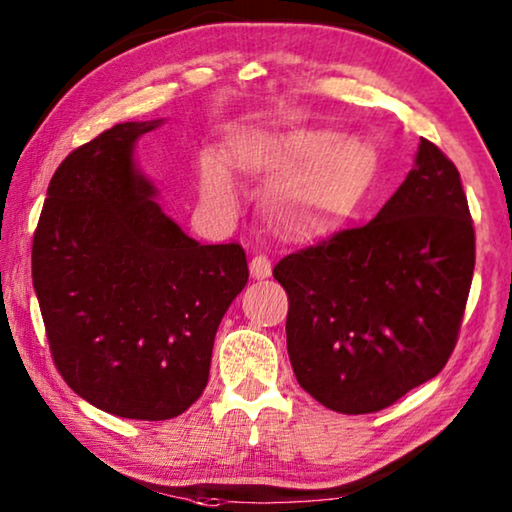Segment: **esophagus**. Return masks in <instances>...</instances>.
I'll return each mask as SVG.
<instances>
[{
  "label": "esophagus",
  "mask_w": 512,
  "mask_h": 512,
  "mask_svg": "<svg viewBox=\"0 0 512 512\" xmlns=\"http://www.w3.org/2000/svg\"><path fill=\"white\" fill-rule=\"evenodd\" d=\"M250 273L253 278H269L271 276V259L266 253H255V257L250 259Z\"/></svg>",
  "instance_id": "obj_1"
}]
</instances>
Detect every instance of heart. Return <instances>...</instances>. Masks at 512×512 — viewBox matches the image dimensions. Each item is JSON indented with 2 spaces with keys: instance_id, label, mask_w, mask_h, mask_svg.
Returning a JSON list of instances; mask_svg holds the SVG:
<instances>
[{
  "instance_id": "b5f03b06",
  "label": "heart",
  "mask_w": 512,
  "mask_h": 512,
  "mask_svg": "<svg viewBox=\"0 0 512 512\" xmlns=\"http://www.w3.org/2000/svg\"><path fill=\"white\" fill-rule=\"evenodd\" d=\"M317 147L319 142L310 137L253 140L243 142L234 151V163L253 174L287 170L273 186L271 202L280 216L289 218L322 202L352 163V149L345 144H333L319 154ZM202 190L204 197L218 207H232L236 200L232 177L213 156H207L202 163Z\"/></svg>"
}]
</instances>
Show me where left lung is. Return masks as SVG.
<instances>
[{
	"label": "left lung",
	"instance_id": "left-lung-1",
	"mask_svg": "<svg viewBox=\"0 0 512 512\" xmlns=\"http://www.w3.org/2000/svg\"><path fill=\"white\" fill-rule=\"evenodd\" d=\"M474 264L460 172L421 140L416 167L370 223L273 266L296 381L338 414H375L437 377L457 345Z\"/></svg>",
	"mask_w": 512,
	"mask_h": 512
}]
</instances>
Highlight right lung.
Returning <instances> with one entry per match:
<instances>
[{
  "mask_svg": "<svg viewBox=\"0 0 512 512\" xmlns=\"http://www.w3.org/2000/svg\"><path fill=\"white\" fill-rule=\"evenodd\" d=\"M156 126L117 124L61 160L32 246L59 375L135 421H167L200 398L220 319L248 282L239 243L202 246L151 200L133 144Z\"/></svg>",
  "mask_w": 512,
  "mask_h": 512,
  "instance_id": "add662e5",
  "label": "right lung"
}]
</instances>
